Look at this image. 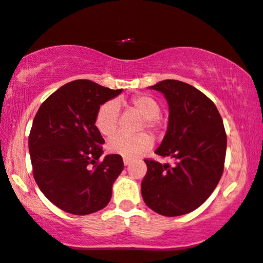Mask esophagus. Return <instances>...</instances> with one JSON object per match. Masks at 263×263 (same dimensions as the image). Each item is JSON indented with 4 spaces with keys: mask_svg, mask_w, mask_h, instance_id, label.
<instances>
[{
    "mask_svg": "<svg viewBox=\"0 0 263 263\" xmlns=\"http://www.w3.org/2000/svg\"><path fill=\"white\" fill-rule=\"evenodd\" d=\"M131 162H132V160L128 159V158H123V164H125V165H129Z\"/></svg>",
    "mask_w": 263,
    "mask_h": 263,
    "instance_id": "esophagus-1",
    "label": "esophagus"
}]
</instances>
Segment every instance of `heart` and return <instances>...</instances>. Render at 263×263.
<instances>
[{
  "label": "heart",
  "mask_w": 263,
  "mask_h": 263,
  "mask_svg": "<svg viewBox=\"0 0 263 263\" xmlns=\"http://www.w3.org/2000/svg\"><path fill=\"white\" fill-rule=\"evenodd\" d=\"M131 105L144 118L143 127L145 126L152 131H157L159 126L158 115L160 112L158 101L148 96H137L131 100ZM119 118L120 105L118 101H106L98 109L96 127L103 136H112L119 127ZM152 144H153V138L148 134H140L137 136L118 134L107 142V151L125 158H135L149 149Z\"/></svg>",
  "instance_id": "heart-1"
}]
</instances>
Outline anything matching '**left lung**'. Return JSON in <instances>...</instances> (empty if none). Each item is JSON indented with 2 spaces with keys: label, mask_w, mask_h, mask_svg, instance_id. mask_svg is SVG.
Instances as JSON below:
<instances>
[{
  "label": "left lung",
  "mask_w": 263,
  "mask_h": 263,
  "mask_svg": "<svg viewBox=\"0 0 263 263\" xmlns=\"http://www.w3.org/2000/svg\"><path fill=\"white\" fill-rule=\"evenodd\" d=\"M149 89L160 91L169 105L166 134L156 153L174 164L144 160L142 197L162 216H182L200 207L222 178L226 129L213 101L192 85L165 80Z\"/></svg>",
  "instance_id": "obj_1"
}]
</instances>
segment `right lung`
<instances>
[{
    "label": "right lung",
    "instance_id": "1",
    "mask_svg": "<svg viewBox=\"0 0 263 263\" xmlns=\"http://www.w3.org/2000/svg\"><path fill=\"white\" fill-rule=\"evenodd\" d=\"M121 91L78 80L59 88L37 110L28 143L34 179L60 210L85 216L110 202L123 162L119 154H107L98 163L105 141L96 115Z\"/></svg>",
    "mask_w": 263,
    "mask_h": 263
}]
</instances>
